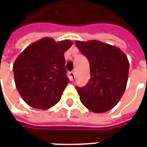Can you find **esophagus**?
Masks as SVG:
<instances>
[{
  "label": "esophagus",
  "instance_id": "34e87169",
  "mask_svg": "<svg viewBox=\"0 0 147 147\" xmlns=\"http://www.w3.org/2000/svg\"><path fill=\"white\" fill-rule=\"evenodd\" d=\"M68 76H69V78H70L71 80H74L75 78H76V75H75V72H73V71L68 72Z\"/></svg>",
  "mask_w": 147,
  "mask_h": 147
}]
</instances>
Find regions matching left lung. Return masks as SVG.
Masks as SVG:
<instances>
[{
    "label": "left lung",
    "instance_id": "left-lung-1",
    "mask_svg": "<svg viewBox=\"0 0 147 147\" xmlns=\"http://www.w3.org/2000/svg\"><path fill=\"white\" fill-rule=\"evenodd\" d=\"M80 51L88 59L90 78L83 87H76L83 105L102 113L117 105L126 89L129 62L123 52L113 45L91 40L76 41Z\"/></svg>",
    "mask_w": 147,
    "mask_h": 147
}]
</instances>
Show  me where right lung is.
<instances>
[{
  "label": "right lung",
  "mask_w": 147,
  "mask_h": 147,
  "mask_svg": "<svg viewBox=\"0 0 147 147\" xmlns=\"http://www.w3.org/2000/svg\"><path fill=\"white\" fill-rule=\"evenodd\" d=\"M71 45L70 40L56 42L44 38L19 55L13 64L15 83L27 105L47 109L61 100L69 83L64 54Z\"/></svg>",
  "instance_id": "1"
}]
</instances>
